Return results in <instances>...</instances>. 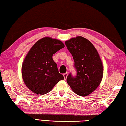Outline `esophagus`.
<instances>
[{"mask_svg":"<svg viewBox=\"0 0 126 126\" xmlns=\"http://www.w3.org/2000/svg\"><path fill=\"white\" fill-rule=\"evenodd\" d=\"M67 75H68V74H67V73H65V74H63V78H64V79H65V80H66V79L67 77Z\"/></svg>","mask_w":126,"mask_h":126,"instance_id":"34e87169","label":"esophagus"}]
</instances>
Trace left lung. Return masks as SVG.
Instances as JSON below:
<instances>
[{
	"label": "left lung",
	"mask_w": 126,
	"mask_h": 126,
	"mask_svg": "<svg viewBox=\"0 0 126 126\" xmlns=\"http://www.w3.org/2000/svg\"><path fill=\"white\" fill-rule=\"evenodd\" d=\"M65 45L73 56L77 71L75 77L69 75L67 83L77 94L88 96L98 87L103 78V67L100 55L93 44L82 36L68 40Z\"/></svg>",
	"instance_id": "left-lung-1"
}]
</instances>
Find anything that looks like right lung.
I'll return each mask as SVG.
<instances>
[{
  "label": "right lung",
  "mask_w": 126,
  "mask_h": 126,
  "mask_svg": "<svg viewBox=\"0 0 126 126\" xmlns=\"http://www.w3.org/2000/svg\"><path fill=\"white\" fill-rule=\"evenodd\" d=\"M65 47L61 41L45 37L35 43L24 59L21 67L24 82L38 94L48 93L64 78L60 74L52 55Z\"/></svg>",
  "instance_id": "add662e5"
}]
</instances>
